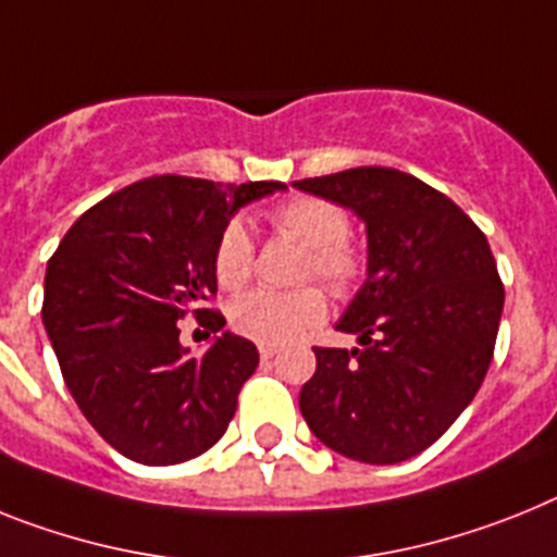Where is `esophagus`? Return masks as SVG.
<instances>
[{"mask_svg":"<svg viewBox=\"0 0 557 557\" xmlns=\"http://www.w3.org/2000/svg\"><path fill=\"white\" fill-rule=\"evenodd\" d=\"M259 355H261V360H270V358H275V355H278V346L261 344V346H259Z\"/></svg>","mask_w":557,"mask_h":557,"instance_id":"esophagus-1","label":"esophagus"}]
</instances>
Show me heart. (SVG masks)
I'll list each match as a JSON object with an SVG mask.
<instances>
[{
  "mask_svg": "<svg viewBox=\"0 0 557 557\" xmlns=\"http://www.w3.org/2000/svg\"><path fill=\"white\" fill-rule=\"evenodd\" d=\"M273 227L307 247L301 275L318 278L335 293H346L360 278V256L346 242L349 216L344 208L326 199L301 197L273 211ZM213 273L225 289H239L253 273V239L242 222H227L213 247ZM326 315V298L321 289L304 287L293 293L278 289H250L231 304L233 330L259 344H287L304 335Z\"/></svg>",
  "mask_w": 557,
  "mask_h": 557,
  "instance_id": "obj_1",
  "label": "heart"
}]
</instances>
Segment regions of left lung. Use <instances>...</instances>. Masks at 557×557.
<instances>
[{
    "label": "left lung",
    "instance_id": "obj_1",
    "mask_svg": "<svg viewBox=\"0 0 557 557\" xmlns=\"http://www.w3.org/2000/svg\"><path fill=\"white\" fill-rule=\"evenodd\" d=\"M293 185L366 225V282L335 324L358 346H315L304 420L346 459L406 462L454 425L487 374L505 310L491 245L456 202L397 169Z\"/></svg>",
    "mask_w": 557,
    "mask_h": 557
}]
</instances>
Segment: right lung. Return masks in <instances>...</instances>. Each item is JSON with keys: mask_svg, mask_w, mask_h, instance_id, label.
Masks as SVG:
<instances>
[{"mask_svg": "<svg viewBox=\"0 0 557 557\" xmlns=\"http://www.w3.org/2000/svg\"><path fill=\"white\" fill-rule=\"evenodd\" d=\"M284 183L151 177L89 208L47 261L41 321L81 414L126 459L180 465L222 440L256 372L247 337L197 310L216 293L213 247L247 202ZM188 309L209 315L202 359L178 344Z\"/></svg>", "mask_w": 557, "mask_h": 557, "instance_id": "1", "label": "right lung"}]
</instances>
